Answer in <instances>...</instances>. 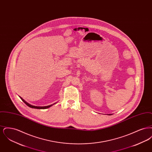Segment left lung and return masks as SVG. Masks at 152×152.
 Here are the masks:
<instances>
[{
    "label": "left lung",
    "instance_id": "1",
    "mask_svg": "<svg viewBox=\"0 0 152 152\" xmlns=\"http://www.w3.org/2000/svg\"><path fill=\"white\" fill-rule=\"evenodd\" d=\"M112 115V114H110V115Z\"/></svg>",
    "mask_w": 152,
    "mask_h": 152
}]
</instances>
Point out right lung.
I'll list each match as a JSON object with an SVG mask.
<instances>
[{
  "instance_id": "add662e5",
  "label": "right lung",
  "mask_w": 152,
  "mask_h": 152,
  "mask_svg": "<svg viewBox=\"0 0 152 152\" xmlns=\"http://www.w3.org/2000/svg\"><path fill=\"white\" fill-rule=\"evenodd\" d=\"M20 97V96H19ZM20 97V99H22V101H23L27 106H28L30 108H34V109H47L48 108H50V107H51V106H52L53 105H54V104H55L56 103H54V104H51L50 105H48V106H45V107H37V106H34V105H31V104H28V102H27L26 101H25L24 99H23L21 97Z\"/></svg>"
}]
</instances>
